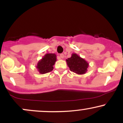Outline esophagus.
Here are the masks:
<instances>
[{"instance_id":"34e87169","label":"esophagus","mask_w":123,"mask_h":123,"mask_svg":"<svg viewBox=\"0 0 123 123\" xmlns=\"http://www.w3.org/2000/svg\"><path fill=\"white\" fill-rule=\"evenodd\" d=\"M63 57H64V54H60L61 58H63Z\"/></svg>"}]
</instances>
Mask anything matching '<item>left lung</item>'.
Masks as SVG:
<instances>
[{
	"label": "left lung",
	"mask_w": 123,
	"mask_h": 123,
	"mask_svg": "<svg viewBox=\"0 0 123 123\" xmlns=\"http://www.w3.org/2000/svg\"><path fill=\"white\" fill-rule=\"evenodd\" d=\"M70 71L78 74H83L87 71L88 63L76 54H72L71 57L66 60Z\"/></svg>",
	"instance_id": "8db88e82"
}]
</instances>
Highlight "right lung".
<instances>
[{
    "label": "right lung",
    "mask_w": 123,
    "mask_h": 123,
    "mask_svg": "<svg viewBox=\"0 0 123 123\" xmlns=\"http://www.w3.org/2000/svg\"><path fill=\"white\" fill-rule=\"evenodd\" d=\"M56 57L57 56L55 54H46L42 60L38 62L36 66L39 73L41 74H45L52 71L54 69L53 65L57 61Z\"/></svg>",
    "instance_id": "add662e5"
}]
</instances>
